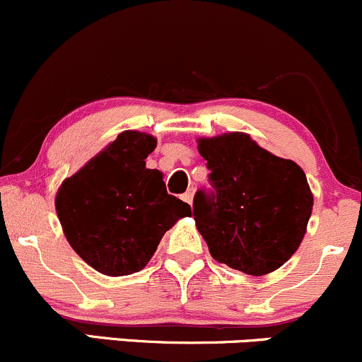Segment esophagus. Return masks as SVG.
<instances>
[{
	"instance_id": "obj_1",
	"label": "esophagus",
	"mask_w": 362,
	"mask_h": 362,
	"mask_svg": "<svg viewBox=\"0 0 362 362\" xmlns=\"http://www.w3.org/2000/svg\"><path fill=\"white\" fill-rule=\"evenodd\" d=\"M182 198H184V202H185V203L192 204V199H194V189H189V191L185 192V194L182 196Z\"/></svg>"
}]
</instances>
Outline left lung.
<instances>
[{"label": "left lung", "mask_w": 362, "mask_h": 362, "mask_svg": "<svg viewBox=\"0 0 362 362\" xmlns=\"http://www.w3.org/2000/svg\"><path fill=\"white\" fill-rule=\"evenodd\" d=\"M198 151L215 192H196L194 221L211 257L252 276L279 269L301 245L312 215L305 171L238 131L199 138Z\"/></svg>", "instance_id": "1"}]
</instances>
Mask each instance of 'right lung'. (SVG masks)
Instances as JSON below:
<instances>
[{
  "instance_id": "obj_1",
  "label": "right lung",
  "mask_w": 362,
  "mask_h": 362,
  "mask_svg": "<svg viewBox=\"0 0 362 362\" xmlns=\"http://www.w3.org/2000/svg\"><path fill=\"white\" fill-rule=\"evenodd\" d=\"M156 145L152 134L124 131L57 189L68 243L103 275L144 269L164 233L191 217V206L166 192L163 173L145 168Z\"/></svg>"
}]
</instances>
